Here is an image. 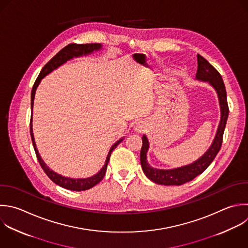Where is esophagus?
Masks as SVG:
<instances>
[{
    "instance_id": "1",
    "label": "esophagus",
    "mask_w": 248,
    "mask_h": 248,
    "mask_svg": "<svg viewBox=\"0 0 248 248\" xmlns=\"http://www.w3.org/2000/svg\"><path fill=\"white\" fill-rule=\"evenodd\" d=\"M146 130H147V126L144 121H140L135 126V131L137 133H144Z\"/></svg>"
}]
</instances>
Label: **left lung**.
<instances>
[{"label":"left lung","mask_w":248,"mask_h":248,"mask_svg":"<svg viewBox=\"0 0 248 248\" xmlns=\"http://www.w3.org/2000/svg\"><path fill=\"white\" fill-rule=\"evenodd\" d=\"M198 59V71L196 78L197 79L209 82L217 92L220 110H221V119L218 126V130L214 140L209 147V149L196 162L184 166L181 168L173 170H158L151 168L146 161V153L149 147L147 138L142 137V146L140 150V164L144 174L153 182L162 185H182L188 181L193 180L196 176L202 173L206 168L211 164V162L216 157L219 152L222 140L223 134L226 127L228 115H229V107L227 103V93L226 88L222 79L221 75L218 71L202 56L200 54L197 55Z\"/></svg>","instance_id":"1"}]
</instances>
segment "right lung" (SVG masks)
Instances as JSON below:
<instances>
[{"label": "right lung", "instance_id": "obj_1", "mask_svg": "<svg viewBox=\"0 0 248 248\" xmlns=\"http://www.w3.org/2000/svg\"><path fill=\"white\" fill-rule=\"evenodd\" d=\"M102 47V45L100 44H70L67 46H65L63 49H61L53 58H51L49 60V62H47L46 64V66L43 68V70L41 71L39 77L37 78L33 89H32V93H31V109L33 112V105H34V98H35V93L37 90V87L39 86L42 78H44L46 75H48L49 73H51L53 70L57 69L59 66H61L62 64H64L66 61L70 60L73 57H78V56H81V55H86L89 54L91 52H93L94 50H99ZM30 134H31V139H32V142H33V146L38 158V161L41 165V167L43 168V170H45V172L47 174V176L57 185L69 189V190H73V191H84V190H88L90 188H92L93 186H95L96 184H98L105 176V173L107 171V168H108V164L111 155L112 150L123 140L122 139L119 140L118 141H116L110 148L106 163L104 165V167L102 168V170L95 175L88 177V178H78V179H75V178H70V177H65L62 176L56 172H54L52 170H50L46 163L43 161V159L41 158L39 151L37 149L36 146V142H35V139H34V134H33V129H32V115H31V121H30Z\"/></svg>", "mask_w": 248, "mask_h": 248}]
</instances>
